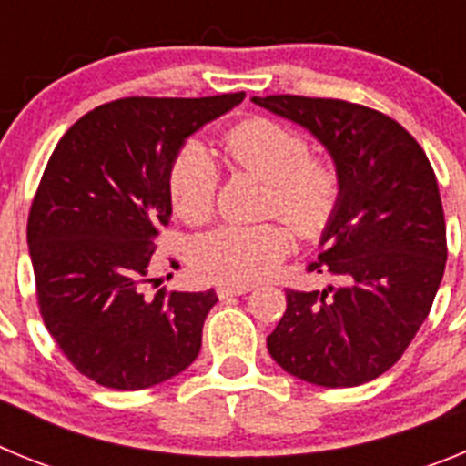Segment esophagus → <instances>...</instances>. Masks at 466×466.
Instances as JSON below:
<instances>
[{
    "label": "esophagus",
    "mask_w": 466,
    "mask_h": 466,
    "mask_svg": "<svg viewBox=\"0 0 466 466\" xmlns=\"http://www.w3.org/2000/svg\"><path fill=\"white\" fill-rule=\"evenodd\" d=\"M249 291V284H219L217 287V296L219 299H228V296H242Z\"/></svg>",
    "instance_id": "obj_1"
}]
</instances>
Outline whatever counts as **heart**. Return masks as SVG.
Listing matches in <instances>:
<instances>
[{
  "label": "heart",
  "mask_w": 466,
  "mask_h": 466,
  "mask_svg": "<svg viewBox=\"0 0 466 466\" xmlns=\"http://www.w3.org/2000/svg\"><path fill=\"white\" fill-rule=\"evenodd\" d=\"M226 151L240 170L268 184L263 214L282 217L300 238H319L331 226L343 200V175L327 156L310 154V142L294 127L254 116L226 133ZM219 167L203 142L187 139L167 167V196L187 224L212 219ZM291 249L282 221L228 224L205 233L193 247V266L221 284H252L268 278Z\"/></svg>",
  "instance_id": "obj_1"
}]
</instances>
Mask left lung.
Here are the masks:
<instances>
[{"mask_svg":"<svg viewBox=\"0 0 466 466\" xmlns=\"http://www.w3.org/2000/svg\"><path fill=\"white\" fill-rule=\"evenodd\" d=\"M254 102L308 127L343 175L340 208L306 268L336 284L287 289L270 357L312 385L373 380L401 360L446 270V219L430 158L401 123L371 106L306 95Z\"/></svg>","mask_w":466,"mask_h":466,"instance_id":"8db88e82","label":"left lung"}]
</instances>
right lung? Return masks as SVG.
Listing matches in <instances>:
<instances>
[{
    "mask_svg": "<svg viewBox=\"0 0 466 466\" xmlns=\"http://www.w3.org/2000/svg\"><path fill=\"white\" fill-rule=\"evenodd\" d=\"M242 100L121 97L81 116L53 149L27 217L36 306L69 364L97 385H158L200 352L217 294L147 287L170 224L172 156Z\"/></svg>",
    "mask_w": 466,
    "mask_h": 466,
    "instance_id": "add662e5",
    "label": "right lung"
}]
</instances>
